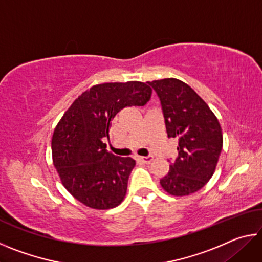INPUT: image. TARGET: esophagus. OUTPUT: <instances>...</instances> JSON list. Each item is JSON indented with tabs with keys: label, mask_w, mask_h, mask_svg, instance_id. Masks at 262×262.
Segmentation results:
<instances>
[{
	"label": "esophagus",
	"mask_w": 262,
	"mask_h": 262,
	"mask_svg": "<svg viewBox=\"0 0 262 262\" xmlns=\"http://www.w3.org/2000/svg\"><path fill=\"white\" fill-rule=\"evenodd\" d=\"M139 159L141 162H143V163H145V164H149V163H151L152 162V159H154V156L152 155H149V156H143V157H139Z\"/></svg>",
	"instance_id": "1"
}]
</instances>
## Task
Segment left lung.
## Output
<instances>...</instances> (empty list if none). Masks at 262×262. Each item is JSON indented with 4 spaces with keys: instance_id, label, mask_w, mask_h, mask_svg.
<instances>
[{
    "instance_id": "8db88e82",
    "label": "left lung",
    "mask_w": 262,
    "mask_h": 262,
    "mask_svg": "<svg viewBox=\"0 0 262 262\" xmlns=\"http://www.w3.org/2000/svg\"><path fill=\"white\" fill-rule=\"evenodd\" d=\"M161 101L167 137H177L178 157L161 179L168 194L198 192L214 174L223 147L220 122L192 88L177 78L148 82Z\"/></svg>"
}]
</instances>
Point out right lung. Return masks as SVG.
I'll use <instances>...</instances> for the list:
<instances>
[{"label":"right lung","instance_id":"right-lung-1","mask_svg":"<svg viewBox=\"0 0 262 262\" xmlns=\"http://www.w3.org/2000/svg\"><path fill=\"white\" fill-rule=\"evenodd\" d=\"M151 98L147 83H104L78 97L57 123L52 139L53 163L73 196L94 209L120 205L135 166L130 157L106 149L108 128L127 106H143Z\"/></svg>","mask_w":262,"mask_h":262}]
</instances>
